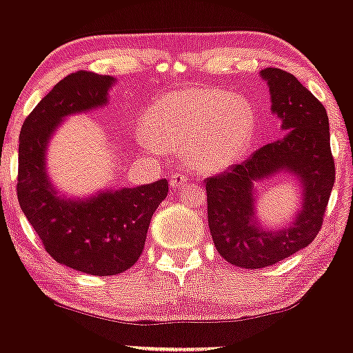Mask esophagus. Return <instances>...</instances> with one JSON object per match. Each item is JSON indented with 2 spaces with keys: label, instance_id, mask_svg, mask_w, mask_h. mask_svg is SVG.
Segmentation results:
<instances>
[{
  "label": "esophagus",
  "instance_id": "obj_1",
  "mask_svg": "<svg viewBox=\"0 0 353 353\" xmlns=\"http://www.w3.org/2000/svg\"><path fill=\"white\" fill-rule=\"evenodd\" d=\"M188 181H189V177L185 176V174H182V172H174L171 176V179H169L172 189H181L182 185L188 184Z\"/></svg>",
  "mask_w": 353,
  "mask_h": 353
}]
</instances>
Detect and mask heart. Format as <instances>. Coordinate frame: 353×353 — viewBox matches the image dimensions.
<instances>
[{"label":"heart","mask_w":353,"mask_h":353,"mask_svg":"<svg viewBox=\"0 0 353 353\" xmlns=\"http://www.w3.org/2000/svg\"><path fill=\"white\" fill-rule=\"evenodd\" d=\"M141 144L152 152H181L194 171L216 172L249 151L257 128L252 104L219 88L172 91L144 114Z\"/></svg>","instance_id":"b5f03b06"}]
</instances>
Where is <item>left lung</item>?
I'll use <instances>...</instances> for the list:
<instances>
[{
  "label": "left lung",
  "instance_id": "1",
  "mask_svg": "<svg viewBox=\"0 0 353 353\" xmlns=\"http://www.w3.org/2000/svg\"><path fill=\"white\" fill-rule=\"evenodd\" d=\"M261 76L285 134L242 164L205 181L214 245L229 264L242 269L274 265L309 245L322 228L335 182L329 116L323 104L290 72L267 68ZM281 173L298 179L303 205L289 226L265 230L254 212L256 182Z\"/></svg>",
  "mask_w": 353,
  "mask_h": 353
}]
</instances>
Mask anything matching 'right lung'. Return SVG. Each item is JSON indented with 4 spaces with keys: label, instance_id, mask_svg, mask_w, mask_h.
I'll use <instances>...</instances> for the list:
<instances>
[{
    "label": "right lung",
    "instance_id": "1",
    "mask_svg": "<svg viewBox=\"0 0 353 353\" xmlns=\"http://www.w3.org/2000/svg\"><path fill=\"white\" fill-rule=\"evenodd\" d=\"M112 76L78 71L59 81L19 132L18 201L46 252L91 275H116L137 262L154 210L168 196L165 179L108 189L86 199L61 196L48 176L46 151L63 119L108 104Z\"/></svg>",
    "mask_w": 353,
    "mask_h": 353
}]
</instances>
